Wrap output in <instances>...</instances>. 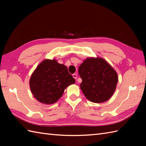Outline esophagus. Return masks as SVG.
Returning <instances> with one entry per match:
<instances>
[{
    "instance_id": "obj_1",
    "label": "esophagus",
    "mask_w": 146,
    "mask_h": 146,
    "mask_svg": "<svg viewBox=\"0 0 146 146\" xmlns=\"http://www.w3.org/2000/svg\"><path fill=\"white\" fill-rule=\"evenodd\" d=\"M73 77L74 78V79H76V78H77V74H75V73H74V74H73Z\"/></svg>"
}]
</instances>
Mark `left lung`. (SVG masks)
<instances>
[{"label": "left lung", "mask_w": 146, "mask_h": 146, "mask_svg": "<svg viewBox=\"0 0 146 146\" xmlns=\"http://www.w3.org/2000/svg\"><path fill=\"white\" fill-rule=\"evenodd\" d=\"M81 89L88 100L102 103L113 95L118 83L114 69L101 58H88L79 66Z\"/></svg>", "instance_id": "left-lung-1"}]
</instances>
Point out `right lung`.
I'll list each match as a JSON object with an SVG mask.
<instances>
[{"mask_svg": "<svg viewBox=\"0 0 146 146\" xmlns=\"http://www.w3.org/2000/svg\"><path fill=\"white\" fill-rule=\"evenodd\" d=\"M75 83L68 69L55 60H45L37 66L29 81L31 91L41 103L52 104L61 98L65 89Z\"/></svg>", "mask_w": 146, "mask_h": 146, "instance_id": "obj_1", "label": "right lung"}]
</instances>
